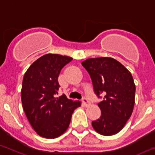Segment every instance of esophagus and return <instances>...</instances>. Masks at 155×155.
Returning <instances> with one entry per match:
<instances>
[{"instance_id": "obj_1", "label": "esophagus", "mask_w": 155, "mask_h": 155, "mask_svg": "<svg viewBox=\"0 0 155 155\" xmlns=\"http://www.w3.org/2000/svg\"><path fill=\"white\" fill-rule=\"evenodd\" d=\"M82 104H83L85 107H88V106L90 105V102H89L86 98H84L83 100H82Z\"/></svg>"}]
</instances>
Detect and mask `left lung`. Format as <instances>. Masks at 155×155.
I'll list each match as a JSON object with an SVG mask.
<instances>
[{"label": "left lung", "mask_w": 155, "mask_h": 155, "mask_svg": "<svg viewBox=\"0 0 155 155\" xmlns=\"http://www.w3.org/2000/svg\"><path fill=\"white\" fill-rule=\"evenodd\" d=\"M81 64L90 74L96 94L104 96L97 104L101 115L92 121V127L101 135L117 134L124 127L134 109L135 84L132 75L112 58H88Z\"/></svg>", "instance_id": "left-lung-1"}]
</instances>
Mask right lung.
I'll return each instance as SVG.
<instances>
[{
	"instance_id": "obj_1",
	"label": "right lung",
	"mask_w": 155,
	"mask_h": 155,
	"mask_svg": "<svg viewBox=\"0 0 155 155\" xmlns=\"http://www.w3.org/2000/svg\"><path fill=\"white\" fill-rule=\"evenodd\" d=\"M73 60L68 56L47 54L28 68L23 79L21 102L31 127L45 138H56L69 127L74 110L81 106L62 95L55 97L62 68Z\"/></svg>"
}]
</instances>
